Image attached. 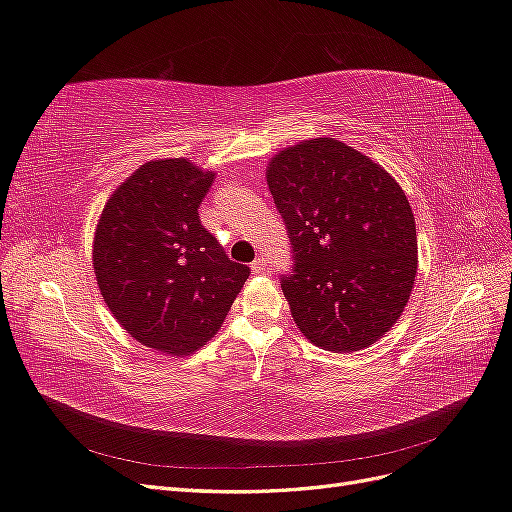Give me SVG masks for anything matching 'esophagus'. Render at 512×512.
I'll use <instances>...</instances> for the list:
<instances>
[{"label": "esophagus", "instance_id": "1", "mask_svg": "<svg viewBox=\"0 0 512 512\" xmlns=\"http://www.w3.org/2000/svg\"><path fill=\"white\" fill-rule=\"evenodd\" d=\"M252 271H254L256 275H262V273H267V271H269V265H267V260H265V258H256V260L252 262Z\"/></svg>", "mask_w": 512, "mask_h": 512}]
</instances>
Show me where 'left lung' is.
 I'll return each instance as SVG.
<instances>
[{"mask_svg": "<svg viewBox=\"0 0 512 512\" xmlns=\"http://www.w3.org/2000/svg\"><path fill=\"white\" fill-rule=\"evenodd\" d=\"M292 245L280 284L299 331L331 352L367 348L404 312L416 277V224L386 170L335 138L277 153L267 170Z\"/></svg>", "mask_w": 512, "mask_h": 512, "instance_id": "8db88e82", "label": "left lung"}]
</instances>
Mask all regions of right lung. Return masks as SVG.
<instances>
[{
    "label": "right lung",
    "instance_id": "1",
    "mask_svg": "<svg viewBox=\"0 0 512 512\" xmlns=\"http://www.w3.org/2000/svg\"><path fill=\"white\" fill-rule=\"evenodd\" d=\"M213 173L190 160L147 162L108 198L94 271L117 322L166 354H192L218 333L250 267L200 224Z\"/></svg>",
    "mask_w": 512,
    "mask_h": 512
}]
</instances>
